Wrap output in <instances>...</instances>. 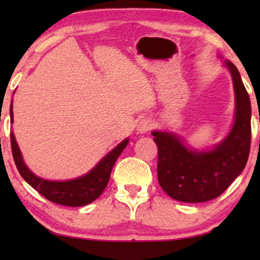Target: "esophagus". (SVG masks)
<instances>
[{"label": "esophagus", "mask_w": 260, "mask_h": 260, "mask_svg": "<svg viewBox=\"0 0 260 260\" xmlns=\"http://www.w3.org/2000/svg\"><path fill=\"white\" fill-rule=\"evenodd\" d=\"M152 127H154V123L151 122L150 119H142L140 123H138L137 130L140 134H145L148 131H150Z\"/></svg>", "instance_id": "esophagus-1"}]
</instances>
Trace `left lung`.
<instances>
[{"label":"left lung","instance_id":"obj_1","mask_svg":"<svg viewBox=\"0 0 260 260\" xmlns=\"http://www.w3.org/2000/svg\"><path fill=\"white\" fill-rule=\"evenodd\" d=\"M236 91V120L221 144L211 151H191L175 135L154 131L157 145V177L170 198L205 202L218 198L240 175L251 147V103L239 71L226 61Z\"/></svg>","mask_w":260,"mask_h":260}]
</instances>
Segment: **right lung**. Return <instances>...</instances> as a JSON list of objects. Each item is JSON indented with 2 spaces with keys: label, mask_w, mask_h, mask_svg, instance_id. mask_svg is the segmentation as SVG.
I'll return each instance as SVG.
<instances>
[{
  "label": "right lung",
  "mask_w": 260,
  "mask_h": 260,
  "mask_svg": "<svg viewBox=\"0 0 260 260\" xmlns=\"http://www.w3.org/2000/svg\"><path fill=\"white\" fill-rule=\"evenodd\" d=\"M10 118L13 122L12 109H10ZM127 142L129 140L126 138L125 141L117 145L85 176H81L76 180L55 182V181L40 179L27 168L22 161V157H21L20 149L17 147L14 134L10 133V143H12L14 162H15L20 175L47 200L58 205L70 206V207H80V206L91 204L92 201L101 197L105 187L108 186L112 167L115 165L116 159L122 154L124 148L127 145Z\"/></svg>",
  "instance_id": "add662e5"
}]
</instances>
